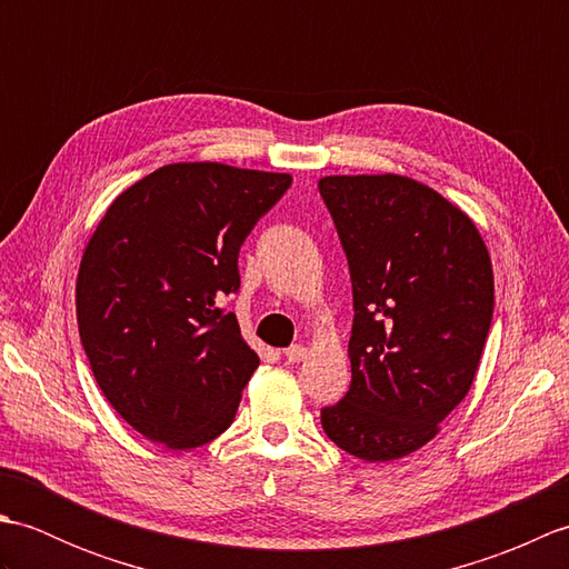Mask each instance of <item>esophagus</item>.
Returning <instances> with one entry per match:
<instances>
[{
  "label": "esophagus",
  "mask_w": 569,
  "mask_h": 569,
  "mask_svg": "<svg viewBox=\"0 0 569 569\" xmlns=\"http://www.w3.org/2000/svg\"><path fill=\"white\" fill-rule=\"evenodd\" d=\"M283 357H286L288 365H298V361H303V359H306V347H303V345H293V347H288L286 352H283Z\"/></svg>",
  "instance_id": "esophagus-1"
}]
</instances>
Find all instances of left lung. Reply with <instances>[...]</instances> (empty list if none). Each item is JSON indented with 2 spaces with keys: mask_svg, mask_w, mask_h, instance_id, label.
<instances>
[{
  "mask_svg": "<svg viewBox=\"0 0 569 569\" xmlns=\"http://www.w3.org/2000/svg\"><path fill=\"white\" fill-rule=\"evenodd\" d=\"M347 253L352 383L322 408L328 438L367 462L420 450L462 403L485 352L493 271L469 217L413 178L325 176Z\"/></svg>",
  "mask_w": 569,
  "mask_h": 569,
  "instance_id": "1",
  "label": "left lung"
}]
</instances>
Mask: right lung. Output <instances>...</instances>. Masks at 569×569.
Here are the masks:
<instances>
[{
  "instance_id": "right-lung-1",
  "label": "right lung",
  "mask_w": 569,
  "mask_h": 569,
  "mask_svg": "<svg viewBox=\"0 0 569 569\" xmlns=\"http://www.w3.org/2000/svg\"><path fill=\"white\" fill-rule=\"evenodd\" d=\"M288 173L171 163L107 208L84 247L76 308L90 369L143 438L190 450L232 426L259 357L220 308L239 247L291 188Z\"/></svg>"
}]
</instances>
